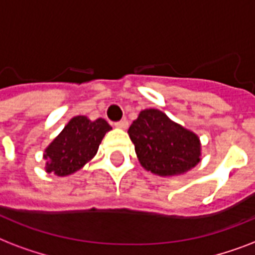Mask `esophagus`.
Listing matches in <instances>:
<instances>
[{"instance_id":"esophagus-1","label":"esophagus","mask_w":255,"mask_h":255,"mask_svg":"<svg viewBox=\"0 0 255 255\" xmlns=\"http://www.w3.org/2000/svg\"><path fill=\"white\" fill-rule=\"evenodd\" d=\"M114 126H116V128H118V129L125 130V129H128L129 122L126 121V120H122V121H120V122H116V124H114Z\"/></svg>"}]
</instances>
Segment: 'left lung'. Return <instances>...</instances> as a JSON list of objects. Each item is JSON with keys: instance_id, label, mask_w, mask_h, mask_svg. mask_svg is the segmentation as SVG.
Masks as SVG:
<instances>
[{"instance_id": "obj_1", "label": "left lung", "mask_w": 255, "mask_h": 255, "mask_svg": "<svg viewBox=\"0 0 255 255\" xmlns=\"http://www.w3.org/2000/svg\"><path fill=\"white\" fill-rule=\"evenodd\" d=\"M145 170L159 177L185 174L201 161V141L158 109L141 110L128 130Z\"/></svg>"}]
</instances>
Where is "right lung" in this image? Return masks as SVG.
<instances>
[{"label":"right lung","instance_id":"1","mask_svg":"<svg viewBox=\"0 0 255 255\" xmlns=\"http://www.w3.org/2000/svg\"><path fill=\"white\" fill-rule=\"evenodd\" d=\"M110 130L104 118L92 121L86 116L73 117L43 151L45 171L57 177L74 174L94 158Z\"/></svg>","mask_w":255,"mask_h":255}]
</instances>
